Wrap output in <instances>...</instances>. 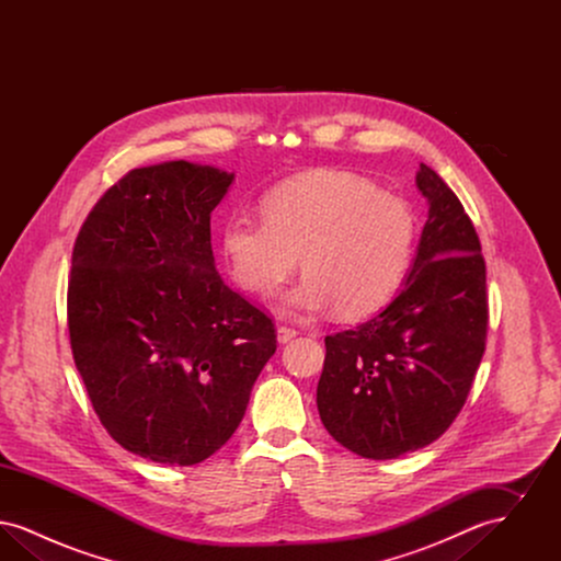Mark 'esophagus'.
I'll list each match as a JSON object with an SVG mask.
<instances>
[{"instance_id": "1", "label": "esophagus", "mask_w": 561, "mask_h": 561, "mask_svg": "<svg viewBox=\"0 0 561 561\" xmlns=\"http://www.w3.org/2000/svg\"><path fill=\"white\" fill-rule=\"evenodd\" d=\"M298 332L294 330V328H288V325H279L277 328V341L284 345V343H290L294 336H296Z\"/></svg>"}]
</instances>
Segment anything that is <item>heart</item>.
Instances as JSON below:
<instances>
[{"instance_id":"b5f03b06","label":"heart","mask_w":561,"mask_h":561,"mask_svg":"<svg viewBox=\"0 0 561 561\" xmlns=\"http://www.w3.org/2000/svg\"><path fill=\"white\" fill-rule=\"evenodd\" d=\"M261 214H233L220 252L243 293L271 298L293 279L282 309L313 316L336 309L357 320L382 309L412 265L416 216L405 199L343 170H311L267 188Z\"/></svg>"}]
</instances>
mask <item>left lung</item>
Wrapping results in <instances>:
<instances>
[{
  "mask_svg": "<svg viewBox=\"0 0 561 561\" xmlns=\"http://www.w3.org/2000/svg\"><path fill=\"white\" fill-rule=\"evenodd\" d=\"M416 187L428 218L403 288L373 320L325 336L318 382L323 427L373 460L414 453L444 435L485 351V263L476 227L425 163Z\"/></svg>",
  "mask_w": 561,
  "mask_h": 561,
  "instance_id": "obj_1",
  "label": "left lung"
}]
</instances>
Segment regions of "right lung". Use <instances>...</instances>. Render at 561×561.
<instances>
[{
	"label": "right lung",
	"instance_id": "add662e5",
	"mask_svg": "<svg viewBox=\"0 0 561 561\" xmlns=\"http://www.w3.org/2000/svg\"><path fill=\"white\" fill-rule=\"evenodd\" d=\"M233 176L185 160L130 170L73 245L76 366L108 435L153 462L222 448L277 348L271 318L214 267L210 216Z\"/></svg>",
	"mask_w": 561,
	"mask_h": 561
}]
</instances>
